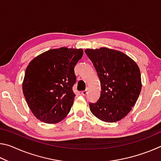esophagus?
<instances>
[{"label":"esophagus","mask_w":161,"mask_h":161,"mask_svg":"<svg viewBox=\"0 0 161 161\" xmlns=\"http://www.w3.org/2000/svg\"><path fill=\"white\" fill-rule=\"evenodd\" d=\"M87 92H88V89H86L85 90H84V91H82L81 92V94L83 95V96H86V94H87Z\"/></svg>","instance_id":"obj_1"}]
</instances>
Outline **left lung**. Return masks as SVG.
Segmentation results:
<instances>
[{
    "label": "left lung",
    "mask_w": 161,
    "mask_h": 161,
    "mask_svg": "<svg viewBox=\"0 0 161 161\" xmlns=\"http://www.w3.org/2000/svg\"><path fill=\"white\" fill-rule=\"evenodd\" d=\"M84 52L97 71L102 89L97 102L89 103L91 112L103 121H119L131 110L140 94L139 68L121 52L106 47Z\"/></svg>",
    "instance_id": "8db88e82"
}]
</instances>
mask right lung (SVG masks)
<instances>
[{
  "mask_svg": "<svg viewBox=\"0 0 161 161\" xmlns=\"http://www.w3.org/2000/svg\"><path fill=\"white\" fill-rule=\"evenodd\" d=\"M81 49L61 47L38 55L25 70L23 92L32 114L47 124L62 121L74 102L75 67Z\"/></svg>",
  "mask_w": 161,
  "mask_h": 161,
  "instance_id": "add662e5",
  "label": "right lung"
}]
</instances>
